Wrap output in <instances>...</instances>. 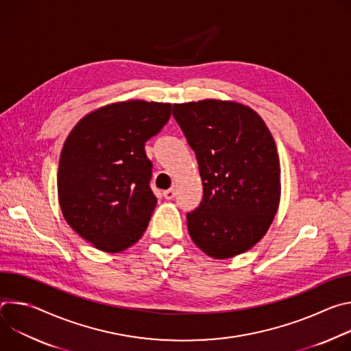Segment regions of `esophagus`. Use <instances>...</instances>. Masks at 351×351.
<instances>
[{
  "label": "esophagus",
  "instance_id": "1",
  "mask_svg": "<svg viewBox=\"0 0 351 351\" xmlns=\"http://www.w3.org/2000/svg\"><path fill=\"white\" fill-rule=\"evenodd\" d=\"M164 197H165L167 199H172V198L175 197V189H168V190H165V191H164Z\"/></svg>",
  "mask_w": 351,
  "mask_h": 351
}]
</instances>
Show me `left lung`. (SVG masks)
I'll return each instance as SVG.
<instances>
[{
    "instance_id": "8db88e82",
    "label": "left lung",
    "mask_w": 351,
    "mask_h": 351,
    "mask_svg": "<svg viewBox=\"0 0 351 351\" xmlns=\"http://www.w3.org/2000/svg\"><path fill=\"white\" fill-rule=\"evenodd\" d=\"M194 149L204 195L187 214L194 244L215 258L245 253L268 232L280 202V164L261 117L236 101L173 104Z\"/></svg>"
}]
</instances>
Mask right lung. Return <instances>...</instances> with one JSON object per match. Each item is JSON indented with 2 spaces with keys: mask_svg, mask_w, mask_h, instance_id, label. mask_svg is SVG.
Returning <instances> with one entry per match:
<instances>
[{
  "mask_svg": "<svg viewBox=\"0 0 351 351\" xmlns=\"http://www.w3.org/2000/svg\"><path fill=\"white\" fill-rule=\"evenodd\" d=\"M169 103L128 99L84 115L64 143L58 202L68 225L95 248L119 253L144 233L157 206L144 143L171 118Z\"/></svg>",
  "mask_w": 351,
  "mask_h": 351,
  "instance_id": "right-lung-1",
  "label": "right lung"
}]
</instances>
